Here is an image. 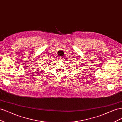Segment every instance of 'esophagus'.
Segmentation results:
<instances>
[{
  "instance_id": "1",
  "label": "esophagus",
  "mask_w": 122,
  "mask_h": 122,
  "mask_svg": "<svg viewBox=\"0 0 122 122\" xmlns=\"http://www.w3.org/2000/svg\"><path fill=\"white\" fill-rule=\"evenodd\" d=\"M62 59H63V58H62V57H60V59H59V61H61L62 60Z\"/></svg>"
}]
</instances>
